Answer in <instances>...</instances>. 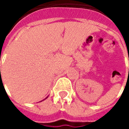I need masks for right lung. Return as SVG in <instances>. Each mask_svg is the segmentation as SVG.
<instances>
[{"instance_id": "add662e5", "label": "right lung", "mask_w": 129, "mask_h": 129, "mask_svg": "<svg viewBox=\"0 0 129 129\" xmlns=\"http://www.w3.org/2000/svg\"><path fill=\"white\" fill-rule=\"evenodd\" d=\"M45 99H46V98H45Z\"/></svg>"}]
</instances>
